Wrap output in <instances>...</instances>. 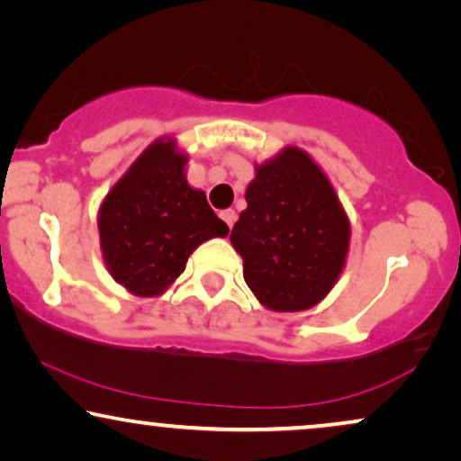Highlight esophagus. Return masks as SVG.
Masks as SVG:
<instances>
[{"mask_svg":"<svg viewBox=\"0 0 461 461\" xmlns=\"http://www.w3.org/2000/svg\"><path fill=\"white\" fill-rule=\"evenodd\" d=\"M220 216H222L224 222L232 229V224H235V220H237V212L235 210H224L222 213H220Z\"/></svg>","mask_w":461,"mask_h":461,"instance_id":"esophagus-1","label":"esophagus"}]
</instances>
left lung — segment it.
Returning <instances> with one entry per match:
<instances>
[{"label": "left lung", "instance_id": "obj_1", "mask_svg": "<svg viewBox=\"0 0 461 461\" xmlns=\"http://www.w3.org/2000/svg\"><path fill=\"white\" fill-rule=\"evenodd\" d=\"M245 201L230 243L251 294L275 312L317 306L338 283L350 248V220L331 180L306 150L285 147L256 163Z\"/></svg>", "mask_w": 461, "mask_h": 461}]
</instances>
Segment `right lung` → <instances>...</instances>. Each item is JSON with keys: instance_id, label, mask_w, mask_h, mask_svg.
Wrapping results in <instances>:
<instances>
[{"instance_id": "right-lung-1", "label": "right lung", "mask_w": 461, "mask_h": 461, "mask_svg": "<svg viewBox=\"0 0 461 461\" xmlns=\"http://www.w3.org/2000/svg\"><path fill=\"white\" fill-rule=\"evenodd\" d=\"M186 163L188 153L176 138H157L98 207L104 267L138 298L166 294L201 243L229 235L205 193L188 185Z\"/></svg>"}]
</instances>
